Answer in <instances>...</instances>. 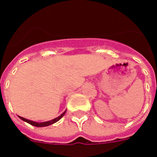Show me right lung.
<instances>
[{"label":"right lung","mask_w":157,"mask_h":157,"mask_svg":"<svg viewBox=\"0 0 157 157\" xmlns=\"http://www.w3.org/2000/svg\"><path fill=\"white\" fill-rule=\"evenodd\" d=\"M65 113H66V111H65L64 112H63V113H62L60 116H58L57 118H55V119H53V120H49V121L42 122V123H37V122L31 121V120H27V119H25V118H23V117H21V116H19V117L22 120H23V121L28 123L29 124H30V125L34 126V127H47V126L52 125V124H53V123H56V122L59 121V120H60V119H61L63 116H64Z\"/></svg>","instance_id":"add662e5"}]
</instances>
